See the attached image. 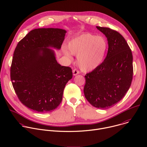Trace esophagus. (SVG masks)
Returning <instances> with one entry per match:
<instances>
[{"label": "esophagus", "mask_w": 147, "mask_h": 147, "mask_svg": "<svg viewBox=\"0 0 147 147\" xmlns=\"http://www.w3.org/2000/svg\"><path fill=\"white\" fill-rule=\"evenodd\" d=\"M73 76H76V75L79 74V71L77 69H74L73 70Z\"/></svg>", "instance_id": "1"}]
</instances>
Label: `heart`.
<instances>
[{
    "label": "heart",
    "mask_w": 147,
    "mask_h": 147,
    "mask_svg": "<svg viewBox=\"0 0 147 147\" xmlns=\"http://www.w3.org/2000/svg\"><path fill=\"white\" fill-rule=\"evenodd\" d=\"M69 51L77 57L79 67L84 71H92L103 62L108 48V42L103 36L85 33L70 40L67 44ZM65 54L71 58L66 50Z\"/></svg>",
    "instance_id": "heart-1"
}]
</instances>
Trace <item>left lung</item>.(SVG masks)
Instances as JSON below:
<instances>
[{
	"instance_id": "left-lung-1",
	"label": "left lung",
	"mask_w": 147,
	"mask_h": 147,
	"mask_svg": "<svg viewBox=\"0 0 147 147\" xmlns=\"http://www.w3.org/2000/svg\"><path fill=\"white\" fill-rule=\"evenodd\" d=\"M107 37L109 48L104 61L85 76L84 93L93 107L107 109L125 96L133 79V55L124 37L109 28L96 26Z\"/></svg>"
}]
</instances>
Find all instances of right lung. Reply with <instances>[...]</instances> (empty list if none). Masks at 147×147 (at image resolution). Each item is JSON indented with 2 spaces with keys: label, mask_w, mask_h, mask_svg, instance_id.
Instances as JSON below:
<instances>
[{
  "label": "right lung",
  "mask_w": 147,
  "mask_h": 147,
  "mask_svg": "<svg viewBox=\"0 0 147 147\" xmlns=\"http://www.w3.org/2000/svg\"><path fill=\"white\" fill-rule=\"evenodd\" d=\"M66 31L38 28L18 42L13 54L10 78L20 102L38 113L51 112L62 102L67 82L72 78L70 67L59 64L53 47L58 50Z\"/></svg>",
  "instance_id": "1"
}]
</instances>
